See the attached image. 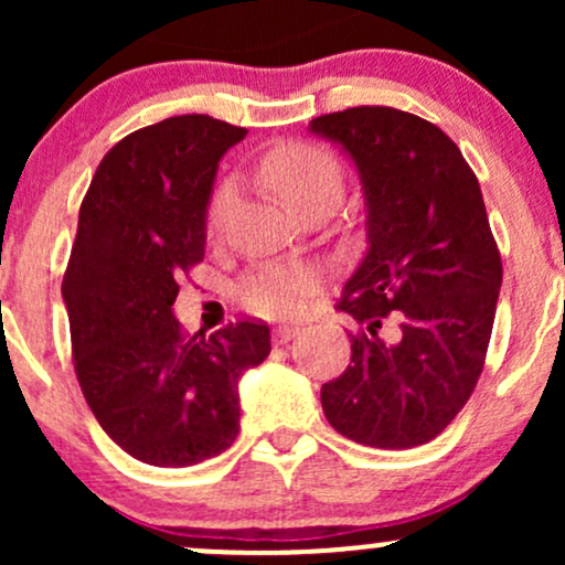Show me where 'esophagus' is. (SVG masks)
<instances>
[{"label":"esophagus","instance_id":"34e87169","mask_svg":"<svg viewBox=\"0 0 565 565\" xmlns=\"http://www.w3.org/2000/svg\"><path fill=\"white\" fill-rule=\"evenodd\" d=\"M300 334V327H291V323H284V327H276L274 332V342L276 345H284V342H289L291 337Z\"/></svg>","mask_w":565,"mask_h":565}]
</instances>
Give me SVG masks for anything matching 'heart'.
<instances>
[{"label":"heart","mask_w":565,"mask_h":565,"mask_svg":"<svg viewBox=\"0 0 565 565\" xmlns=\"http://www.w3.org/2000/svg\"><path fill=\"white\" fill-rule=\"evenodd\" d=\"M260 172L295 212L319 199L340 201L342 196L340 161L319 142H281L270 148L260 161ZM233 199H236V183L223 180L212 193L210 212H206L210 236L223 233ZM319 281L321 274L313 265L263 263L238 281L236 297L252 313L284 319L300 313L310 295L319 289Z\"/></svg>","instance_id":"heart-1"}]
</instances>
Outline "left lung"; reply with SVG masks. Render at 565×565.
<instances>
[{
  "instance_id": "obj_1",
  "label": "left lung",
  "mask_w": 565,
  "mask_h": 565,
  "mask_svg": "<svg viewBox=\"0 0 565 565\" xmlns=\"http://www.w3.org/2000/svg\"><path fill=\"white\" fill-rule=\"evenodd\" d=\"M310 129L353 157L369 210V252L337 302L361 329L321 387L323 414L355 444L423 446L468 404L494 327L502 257L481 185L444 129L398 108H345Z\"/></svg>"
}]
</instances>
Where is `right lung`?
Returning <instances> with one entry per match:
<instances>
[{
    "instance_id": "1",
    "label": "right lung",
    "mask_w": 565,
    "mask_h": 565,
    "mask_svg": "<svg viewBox=\"0 0 565 565\" xmlns=\"http://www.w3.org/2000/svg\"><path fill=\"white\" fill-rule=\"evenodd\" d=\"M246 135L204 114L121 138L79 206L63 274L71 353L95 419L129 457L188 468L238 436V377L270 353L263 321L188 334L172 316L180 281L204 260L217 161Z\"/></svg>"
}]
</instances>
